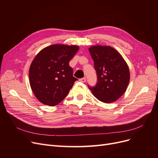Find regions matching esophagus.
<instances>
[{"label":"esophagus","mask_w":158,"mask_h":158,"mask_svg":"<svg viewBox=\"0 0 158 158\" xmlns=\"http://www.w3.org/2000/svg\"><path fill=\"white\" fill-rule=\"evenodd\" d=\"M79 81L81 82H86V78L83 77V78H81L79 79Z\"/></svg>","instance_id":"esophagus-1"}]
</instances>
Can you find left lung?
Segmentation results:
<instances>
[{
    "label": "left lung",
    "instance_id": "8db88e82",
    "mask_svg": "<svg viewBox=\"0 0 158 158\" xmlns=\"http://www.w3.org/2000/svg\"><path fill=\"white\" fill-rule=\"evenodd\" d=\"M88 50L94 61L98 79L96 86L89 89L101 102H115L126 92L130 81L126 61L111 46L95 45Z\"/></svg>",
    "mask_w": 158,
    "mask_h": 158
}]
</instances>
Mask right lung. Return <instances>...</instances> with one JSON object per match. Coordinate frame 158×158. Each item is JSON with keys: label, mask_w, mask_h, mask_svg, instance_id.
Returning <instances> with one entry per match:
<instances>
[{"label": "right lung", "mask_w": 158, "mask_h": 158, "mask_svg": "<svg viewBox=\"0 0 158 158\" xmlns=\"http://www.w3.org/2000/svg\"><path fill=\"white\" fill-rule=\"evenodd\" d=\"M77 45L54 44L44 48L33 59L29 71V83L38 100L54 106L68 95L75 81L69 61L77 53Z\"/></svg>", "instance_id": "obj_1"}]
</instances>
